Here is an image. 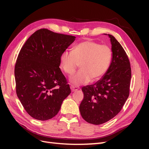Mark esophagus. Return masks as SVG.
Instances as JSON below:
<instances>
[{
  "mask_svg": "<svg viewBox=\"0 0 149 149\" xmlns=\"http://www.w3.org/2000/svg\"><path fill=\"white\" fill-rule=\"evenodd\" d=\"M70 88L71 89V91L73 92V91H77V90L79 89V87L74 86H71Z\"/></svg>",
  "mask_w": 149,
  "mask_h": 149,
  "instance_id": "34e87169",
  "label": "esophagus"
}]
</instances>
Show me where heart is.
I'll return each mask as SVG.
<instances>
[{
    "label": "heart",
    "instance_id": "1",
    "mask_svg": "<svg viewBox=\"0 0 149 149\" xmlns=\"http://www.w3.org/2000/svg\"><path fill=\"white\" fill-rule=\"evenodd\" d=\"M112 58L111 48L91 40L80 42L72 52H64L60 56V66L72 74L79 64L81 70L70 78L71 83L80 85L101 79L109 68Z\"/></svg>",
    "mask_w": 149,
    "mask_h": 149
}]
</instances>
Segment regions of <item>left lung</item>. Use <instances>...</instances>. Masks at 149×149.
<instances>
[{
	"label": "left lung",
	"mask_w": 149,
	"mask_h": 149,
	"mask_svg": "<svg viewBox=\"0 0 149 149\" xmlns=\"http://www.w3.org/2000/svg\"><path fill=\"white\" fill-rule=\"evenodd\" d=\"M106 35V34H105ZM112 45V61L102 78L82 88L84 98L79 106L82 118L88 123L100 125L118 114L129 95L131 68L125 50L113 36L108 34Z\"/></svg>",
	"instance_id": "left-lung-1"
}]
</instances>
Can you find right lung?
<instances>
[{"label":"right lung","mask_w":149,"mask_h":149,"mask_svg":"<svg viewBox=\"0 0 149 149\" xmlns=\"http://www.w3.org/2000/svg\"><path fill=\"white\" fill-rule=\"evenodd\" d=\"M75 38L42 29L31 35L21 48L14 71L16 93L33 118H53L71 93L59 66L61 54Z\"/></svg>","instance_id":"1"}]
</instances>
